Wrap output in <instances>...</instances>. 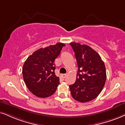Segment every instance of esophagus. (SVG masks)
Here are the masks:
<instances>
[{
	"label": "esophagus",
	"instance_id": "esophagus-1",
	"mask_svg": "<svg viewBox=\"0 0 125 125\" xmlns=\"http://www.w3.org/2000/svg\"><path fill=\"white\" fill-rule=\"evenodd\" d=\"M61 76L63 78H64L66 76H67V74H62Z\"/></svg>",
	"mask_w": 125,
	"mask_h": 125
}]
</instances>
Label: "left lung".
<instances>
[{"mask_svg":"<svg viewBox=\"0 0 125 125\" xmlns=\"http://www.w3.org/2000/svg\"><path fill=\"white\" fill-rule=\"evenodd\" d=\"M75 53L78 73L75 83L69 86L73 98L81 103L89 102L102 92L106 81L104 62L97 52L87 45L70 42Z\"/></svg>","mask_w":125,"mask_h":125,"instance_id":"left-lung-1","label":"left lung"}]
</instances>
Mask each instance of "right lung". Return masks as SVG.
Returning a JSON list of instances; mask_svg holds the SVG:
<instances>
[{"label":"right lung","mask_w":125,"mask_h":125,"mask_svg":"<svg viewBox=\"0 0 125 125\" xmlns=\"http://www.w3.org/2000/svg\"><path fill=\"white\" fill-rule=\"evenodd\" d=\"M64 46V44L58 42L41 48L25 62L22 68L23 80L34 95L45 98L55 92L60 83L59 78L55 74L54 61Z\"/></svg>","instance_id":"1"}]
</instances>
